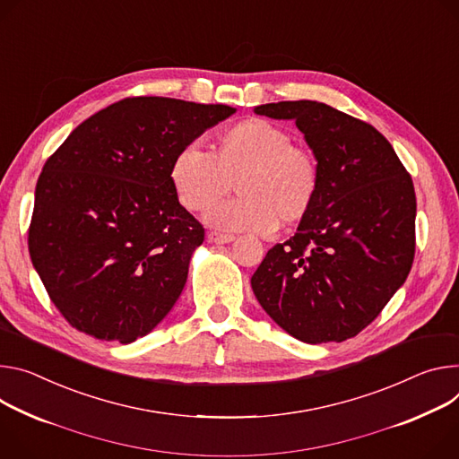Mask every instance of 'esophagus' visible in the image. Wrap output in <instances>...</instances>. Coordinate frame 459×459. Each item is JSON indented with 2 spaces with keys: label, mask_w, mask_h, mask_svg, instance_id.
<instances>
[{
  "label": "esophagus",
  "mask_w": 459,
  "mask_h": 459,
  "mask_svg": "<svg viewBox=\"0 0 459 459\" xmlns=\"http://www.w3.org/2000/svg\"><path fill=\"white\" fill-rule=\"evenodd\" d=\"M206 238L211 243H230V241H234L232 234H225V232H218V230H211Z\"/></svg>",
  "instance_id": "esophagus-1"
}]
</instances>
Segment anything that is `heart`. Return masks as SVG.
<instances>
[{
    "label": "heart",
    "instance_id": "b5f03b06",
    "mask_svg": "<svg viewBox=\"0 0 459 459\" xmlns=\"http://www.w3.org/2000/svg\"><path fill=\"white\" fill-rule=\"evenodd\" d=\"M170 181L192 212L206 211L234 185L239 195L212 208L208 221L265 234L309 216L322 186V169L315 152L293 143L290 132L253 117L223 128L211 153L183 148L172 160Z\"/></svg>",
    "mask_w": 459,
    "mask_h": 459
}]
</instances>
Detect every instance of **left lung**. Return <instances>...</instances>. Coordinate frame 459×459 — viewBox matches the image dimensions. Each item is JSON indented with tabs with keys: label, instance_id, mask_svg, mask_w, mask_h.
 Returning a JSON list of instances; mask_svg holds the SVG:
<instances>
[{
	"label": "left lung",
	"instance_id": "left-lung-1",
	"mask_svg": "<svg viewBox=\"0 0 459 459\" xmlns=\"http://www.w3.org/2000/svg\"><path fill=\"white\" fill-rule=\"evenodd\" d=\"M255 113L293 118L322 169L313 211L293 238L269 248L251 278L255 295L302 342L351 339L379 316L411 269V178L383 134L327 104L287 100Z\"/></svg>",
	"mask_w": 459,
	"mask_h": 459
}]
</instances>
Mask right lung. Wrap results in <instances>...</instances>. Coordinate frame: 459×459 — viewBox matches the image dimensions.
Listing matches in <instances>:
<instances>
[{
    "label": "right lung",
    "mask_w": 459,
    "mask_h": 459,
    "mask_svg": "<svg viewBox=\"0 0 459 459\" xmlns=\"http://www.w3.org/2000/svg\"><path fill=\"white\" fill-rule=\"evenodd\" d=\"M234 111L128 97L82 122L46 160L29 255L69 325L130 344L170 313L204 239L203 225L179 204L170 166Z\"/></svg>",
    "instance_id": "add662e5"
}]
</instances>
